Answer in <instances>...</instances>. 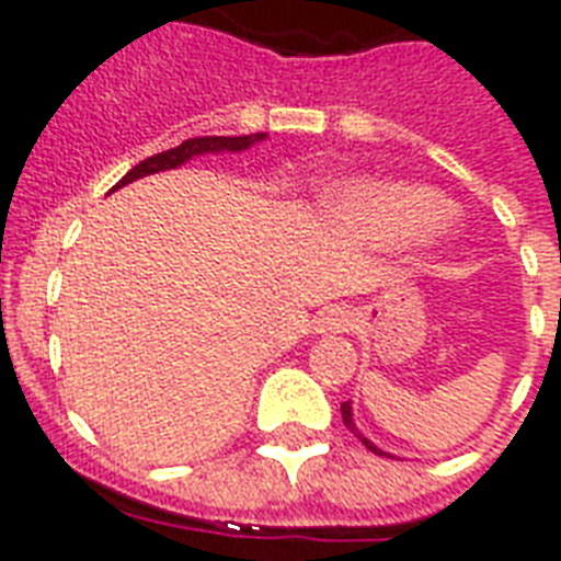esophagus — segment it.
<instances>
[{"mask_svg": "<svg viewBox=\"0 0 561 561\" xmlns=\"http://www.w3.org/2000/svg\"><path fill=\"white\" fill-rule=\"evenodd\" d=\"M352 329V311L350 308H325L320 311L314 320V332L317 334H341V332H350Z\"/></svg>", "mask_w": 561, "mask_h": 561, "instance_id": "1", "label": "esophagus"}]
</instances>
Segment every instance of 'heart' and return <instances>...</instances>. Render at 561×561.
<instances>
[{
    "instance_id": "heart-1",
    "label": "heart",
    "mask_w": 561,
    "mask_h": 561,
    "mask_svg": "<svg viewBox=\"0 0 561 561\" xmlns=\"http://www.w3.org/2000/svg\"><path fill=\"white\" fill-rule=\"evenodd\" d=\"M323 218L329 229L355 244L396 247L439 232L448 218V203L413 183L360 180L325 197Z\"/></svg>"
}]
</instances>
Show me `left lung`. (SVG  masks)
I'll return each mask as SVG.
<instances>
[{"label":"left lung","instance_id":"8db88e82","mask_svg":"<svg viewBox=\"0 0 561 561\" xmlns=\"http://www.w3.org/2000/svg\"><path fill=\"white\" fill-rule=\"evenodd\" d=\"M341 413H343V425H346V427H350V431H352V434H355V436H358V439H360V443H364V445H367V448H369V451H373V454H383V457H392V454H387V451H381V448H378V445H375V443H369V439H367V436H364V434H360V431H358V425H355V419H352V401H343V404H341Z\"/></svg>","mask_w":561,"mask_h":561}]
</instances>
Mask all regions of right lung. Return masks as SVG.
Listing matches in <instances>:
<instances>
[{
	"instance_id": "obj_1",
	"label": "right lung",
	"mask_w": 561,
	"mask_h": 561,
	"mask_svg": "<svg viewBox=\"0 0 561 561\" xmlns=\"http://www.w3.org/2000/svg\"><path fill=\"white\" fill-rule=\"evenodd\" d=\"M267 134H250V136H194V139H186L178 148H171V151L153 153L148 160H142L139 165L127 171L125 178L118 180V186H127V183H134L139 178H148V174H160V171H171L180 169V165H186L192 157H203V153H238L247 151V148H253L255 142H264Z\"/></svg>"
}]
</instances>
